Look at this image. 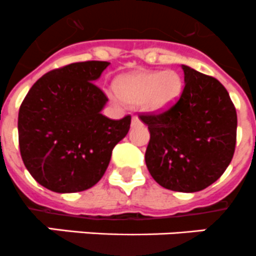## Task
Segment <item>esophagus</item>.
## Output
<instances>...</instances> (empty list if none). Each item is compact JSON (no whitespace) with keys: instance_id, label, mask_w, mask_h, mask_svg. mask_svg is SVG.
<instances>
[{"instance_id":"34e87169","label":"esophagus","mask_w":256,"mask_h":256,"mask_svg":"<svg viewBox=\"0 0 256 256\" xmlns=\"http://www.w3.org/2000/svg\"><path fill=\"white\" fill-rule=\"evenodd\" d=\"M138 124H140V120H139V117L138 116H133V117H132V126H138Z\"/></svg>"}]
</instances>
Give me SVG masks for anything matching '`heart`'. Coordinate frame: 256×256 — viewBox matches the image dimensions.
I'll list each match as a JSON object with an SVG mask.
<instances>
[{"label":"heart","instance_id":"obj_1","mask_svg":"<svg viewBox=\"0 0 256 256\" xmlns=\"http://www.w3.org/2000/svg\"><path fill=\"white\" fill-rule=\"evenodd\" d=\"M116 90L123 102L142 103L146 112L159 113L179 100L183 92V78L174 70H139L118 78Z\"/></svg>","mask_w":256,"mask_h":256}]
</instances>
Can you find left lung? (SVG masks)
<instances>
[{
    "label": "left lung",
    "instance_id": "8db88e82",
    "mask_svg": "<svg viewBox=\"0 0 256 256\" xmlns=\"http://www.w3.org/2000/svg\"><path fill=\"white\" fill-rule=\"evenodd\" d=\"M179 100L158 114H142L150 139L146 164L166 189L194 193L222 176L236 143V110L224 86L188 66Z\"/></svg>",
    "mask_w": 256,
    "mask_h": 256
}]
</instances>
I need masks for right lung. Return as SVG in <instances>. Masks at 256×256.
<instances>
[{"label":"right lung","mask_w":256,"mask_h":256,"mask_svg":"<svg viewBox=\"0 0 256 256\" xmlns=\"http://www.w3.org/2000/svg\"><path fill=\"white\" fill-rule=\"evenodd\" d=\"M110 62L70 63L42 76L18 112V143L27 170L44 188L76 193L106 173L112 150L127 136L130 116L100 113L107 96L96 84Z\"/></svg>","instance_id":"add662e5"}]
</instances>
